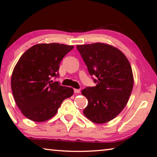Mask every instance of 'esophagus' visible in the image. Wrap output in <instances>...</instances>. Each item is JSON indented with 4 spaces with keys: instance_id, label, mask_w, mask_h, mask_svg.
<instances>
[{
    "instance_id": "1",
    "label": "esophagus",
    "mask_w": 157,
    "mask_h": 157,
    "mask_svg": "<svg viewBox=\"0 0 157 157\" xmlns=\"http://www.w3.org/2000/svg\"><path fill=\"white\" fill-rule=\"evenodd\" d=\"M74 92H75V94H79V93H80V90L78 89H74Z\"/></svg>"
}]
</instances>
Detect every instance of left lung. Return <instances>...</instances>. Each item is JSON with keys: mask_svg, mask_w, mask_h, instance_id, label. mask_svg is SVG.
<instances>
[{"mask_svg": "<svg viewBox=\"0 0 157 157\" xmlns=\"http://www.w3.org/2000/svg\"><path fill=\"white\" fill-rule=\"evenodd\" d=\"M96 86L86 87L82 94L88 100L84 116L93 123L103 124L118 115L125 107L134 86L130 63L120 50L104 43L78 45Z\"/></svg>", "mask_w": 157, "mask_h": 157, "instance_id": "1", "label": "left lung"}]
</instances>
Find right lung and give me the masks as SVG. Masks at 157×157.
Returning a JSON list of instances; mask_svg holds the SVG:
<instances>
[{
	"mask_svg": "<svg viewBox=\"0 0 157 157\" xmlns=\"http://www.w3.org/2000/svg\"><path fill=\"white\" fill-rule=\"evenodd\" d=\"M74 48L57 43L39 44L21 55L13 70L11 88L16 104L26 118L44 122L52 118L73 89L52 77L58 76L60 62Z\"/></svg>",
	"mask_w": 157,
	"mask_h": 157,
	"instance_id": "obj_1",
	"label": "right lung"
}]
</instances>
